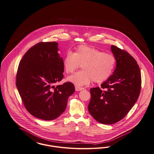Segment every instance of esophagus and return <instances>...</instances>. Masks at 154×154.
I'll use <instances>...</instances> for the list:
<instances>
[{
	"mask_svg": "<svg viewBox=\"0 0 154 154\" xmlns=\"http://www.w3.org/2000/svg\"><path fill=\"white\" fill-rule=\"evenodd\" d=\"M84 88H81V87H78V86H75V91H80L83 90Z\"/></svg>",
	"mask_w": 154,
	"mask_h": 154,
	"instance_id": "obj_1",
	"label": "esophagus"
}]
</instances>
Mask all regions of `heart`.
<instances>
[{
    "instance_id": "heart-1",
    "label": "heart",
    "mask_w": 154,
    "mask_h": 154,
    "mask_svg": "<svg viewBox=\"0 0 154 154\" xmlns=\"http://www.w3.org/2000/svg\"><path fill=\"white\" fill-rule=\"evenodd\" d=\"M82 65V71L68 77L67 80L78 87L106 81L112 75L116 65L113 55L106 54L95 48L79 45L74 53L68 52L63 60L65 72L70 73Z\"/></svg>"
}]
</instances>
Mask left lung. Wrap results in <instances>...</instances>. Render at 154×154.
Listing matches in <instances>:
<instances>
[{
	"label": "left lung",
	"mask_w": 154,
	"mask_h": 154,
	"mask_svg": "<svg viewBox=\"0 0 154 154\" xmlns=\"http://www.w3.org/2000/svg\"><path fill=\"white\" fill-rule=\"evenodd\" d=\"M116 67L101 87L91 88L88 110L99 123L112 124L125 116L137 102L141 91V76L137 62L127 52L112 45Z\"/></svg>",
	"instance_id": "obj_1"
}]
</instances>
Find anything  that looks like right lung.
Returning <instances> with one entry per match:
<instances>
[{"instance_id":"1","label":"right lung","mask_w":154,"mask_h":154,"mask_svg":"<svg viewBox=\"0 0 154 154\" xmlns=\"http://www.w3.org/2000/svg\"><path fill=\"white\" fill-rule=\"evenodd\" d=\"M57 42H39L30 48L21 60L16 86L27 110L44 120H52L63 113L69 97L75 92L71 82L53 84L63 78V60Z\"/></svg>"}]
</instances>
